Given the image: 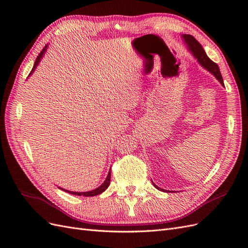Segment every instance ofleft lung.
I'll return each instance as SVG.
<instances>
[{
  "mask_svg": "<svg viewBox=\"0 0 248 248\" xmlns=\"http://www.w3.org/2000/svg\"><path fill=\"white\" fill-rule=\"evenodd\" d=\"M182 38H183L184 42L186 43L187 47H188V49L192 52V55L194 56V58L198 59L199 63H200L202 67H204L205 69H207L209 72H211V73L213 74V76H214L217 79H218V81L220 82V84H221L222 86H224V85H223V79H222V77H221V73H220V71H219L218 65H217L216 63H214L213 61H211V60H210V59L208 58V56L206 55V52H205L204 48H202V46L200 44V42H199L196 38H194L193 36L188 35V34L182 35ZM152 183H153V182H152ZM153 185L156 187L157 189L164 191V189L159 188V187L157 186V185H155L154 183H153Z\"/></svg>",
  "mask_w": 248,
  "mask_h": 248,
  "instance_id": "left-lung-1",
  "label": "left lung"
}]
</instances>
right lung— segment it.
I'll use <instances>...</instances> for the list:
<instances>
[{
    "mask_svg": "<svg viewBox=\"0 0 248 248\" xmlns=\"http://www.w3.org/2000/svg\"><path fill=\"white\" fill-rule=\"evenodd\" d=\"M46 48H47V44H46V46H44V48L40 51V54L38 55V57H37L36 61H35V64H34V66H33V69L31 70V72H30L29 76H31V74L34 72V70L36 69V67H37V65L39 64L40 60L42 59L43 55L46 54ZM109 183H110V170L108 171V177H107V179H106V181H104V182H103V183L98 187V188L93 189V190H91V191H86V192H77V191L66 190V189H63V188H60V189H62V190H64V191H66V192H68V193L74 194V196H79V197H80V196H82V197H94V196H98V194L102 193L104 190H106V189L108 188V187Z\"/></svg>",
    "mask_w": 248,
    "mask_h": 248,
    "instance_id": "right-lung-1",
    "label": "right lung"
}]
</instances>
